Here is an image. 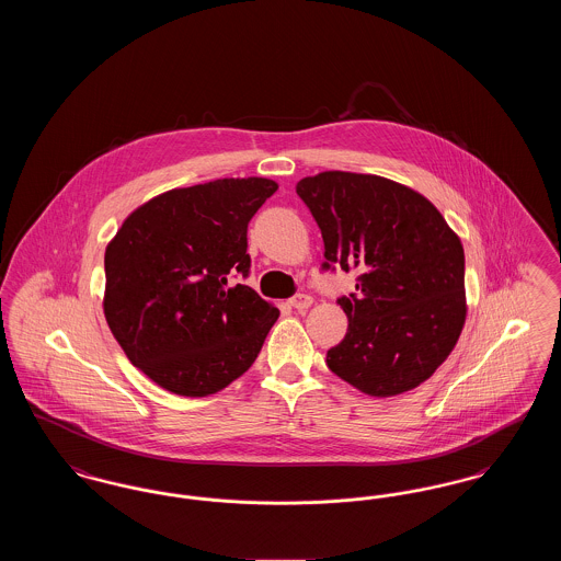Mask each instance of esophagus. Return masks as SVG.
Returning <instances> with one entry per match:
<instances>
[{
	"mask_svg": "<svg viewBox=\"0 0 561 561\" xmlns=\"http://www.w3.org/2000/svg\"><path fill=\"white\" fill-rule=\"evenodd\" d=\"M290 305H293L296 311H305V309H309L311 305H313V296H309V294H296L290 298Z\"/></svg>",
	"mask_w": 561,
	"mask_h": 561,
	"instance_id": "esophagus-1",
	"label": "esophagus"
}]
</instances>
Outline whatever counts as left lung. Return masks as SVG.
I'll list each match as a JSON object with an SVG mask.
<instances>
[{"label":"left lung","mask_w":561,"mask_h":561,"mask_svg":"<svg viewBox=\"0 0 561 561\" xmlns=\"http://www.w3.org/2000/svg\"><path fill=\"white\" fill-rule=\"evenodd\" d=\"M323 238V268H357L339 298L345 339L332 373L373 398L405 393L435 373L467 318L465 252L439 210L396 181L330 170L296 185Z\"/></svg>","instance_id":"1"}]
</instances>
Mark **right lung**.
Instances as JSON below:
<instances>
[{"instance_id": "right-lung-1", "label": "right lung", "mask_w": 561, "mask_h": 561, "mask_svg": "<svg viewBox=\"0 0 561 561\" xmlns=\"http://www.w3.org/2000/svg\"><path fill=\"white\" fill-rule=\"evenodd\" d=\"M277 191L268 179L172 188L136 208L105 250V318L161 389L206 398L259 357L279 311L250 286L248 222Z\"/></svg>"}]
</instances>
